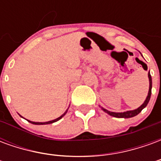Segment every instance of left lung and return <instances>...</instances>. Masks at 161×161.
<instances>
[{
	"instance_id": "8db88e82",
	"label": "left lung",
	"mask_w": 161,
	"mask_h": 161,
	"mask_svg": "<svg viewBox=\"0 0 161 161\" xmlns=\"http://www.w3.org/2000/svg\"><path fill=\"white\" fill-rule=\"evenodd\" d=\"M148 79H149V91H148V94H147V97L146 98V100L144 101V103H142L139 108H137L136 109H134V110H128V111H125V112H111V111H108L107 110L106 108H103L101 107L102 109L105 112V113H107L109 115H111V116H114V117H117V118H130V117H134L135 115H137L140 113V112L142 111V109L144 108H146V106L147 105L148 103L149 100H150V97H151V93H152V77H151V75H150V72L148 73Z\"/></svg>"
}]
</instances>
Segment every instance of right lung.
<instances>
[{
	"mask_svg": "<svg viewBox=\"0 0 161 161\" xmlns=\"http://www.w3.org/2000/svg\"><path fill=\"white\" fill-rule=\"evenodd\" d=\"M67 111H68V109H67L66 111L64 112V113L63 115H61V116H59V117H58V118L57 119H55V120H53V121H46V122H35V121H29V120H27V121H29V122H31V123H32V124H35V125H45V124H51V123H53V122H55V121H58V120H60V119L62 118V117H63L64 115H65V114H66L67 113ZM20 116H21V115H20ZM21 117H22V116H21Z\"/></svg>",
	"mask_w": 161,
	"mask_h": 161,
	"instance_id": "right-lung-1",
	"label": "right lung"
}]
</instances>
